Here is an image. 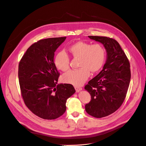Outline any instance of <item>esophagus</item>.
<instances>
[{"label":"esophagus","instance_id":"esophagus-1","mask_svg":"<svg viewBox=\"0 0 146 146\" xmlns=\"http://www.w3.org/2000/svg\"><path fill=\"white\" fill-rule=\"evenodd\" d=\"M75 90H76V92H79V91L82 90V88L78 87V86H75Z\"/></svg>","mask_w":146,"mask_h":146}]
</instances>
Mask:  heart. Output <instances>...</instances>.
Listing matches in <instances>:
<instances>
[{
  "instance_id": "heart-1",
  "label": "heart",
  "mask_w": 146,
  "mask_h": 146,
  "mask_svg": "<svg viewBox=\"0 0 146 146\" xmlns=\"http://www.w3.org/2000/svg\"><path fill=\"white\" fill-rule=\"evenodd\" d=\"M69 55L79 58L78 70H72L65 74L62 80L74 86H81L90 76V71L96 73L103 67L106 58L104 47L100 44H91L89 43L79 41L68 48ZM70 57L63 51L58 53L54 57V62L56 68L62 71H67L70 67Z\"/></svg>"
}]
</instances>
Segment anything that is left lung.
<instances>
[{
  "label": "left lung",
  "mask_w": 146,
  "mask_h": 146,
  "mask_svg": "<svg viewBox=\"0 0 146 146\" xmlns=\"http://www.w3.org/2000/svg\"><path fill=\"white\" fill-rule=\"evenodd\" d=\"M88 37L102 43L107 52L103 70L85 86L91 96L85 110L91 116L100 118L112 114L122 104L130 84V63L116 40L106 36Z\"/></svg>",
  "instance_id": "obj_1"
}]
</instances>
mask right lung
<instances>
[{
	"mask_svg": "<svg viewBox=\"0 0 146 146\" xmlns=\"http://www.w3.org/2000/svg\"><path fill=\"white\" fill-rule=\"evenodd\" d=\"M66 37L41 39L32 44L19 65V79L26 106L38 117L54 119L66 110L67 99L75 92L71 84H58L60 75L54 52Z\"/></svg>",
	"mask_w": 146,
	"mask_h": 146,
	"instance_id": "add662e5",
	"label": "right lung"
}]
</instances>
